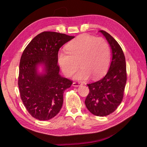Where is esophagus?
I'll return each instance as SVG.
<instances>
[{
    "mask_svg": "<svg viewBox=\"0 0 147 147\" xmlns=\"http://www.w3.org/2000/svg\"><path fill=\"white\" fill-rule=\"evenodd\" d=\"M81 85H82V83H80V82H73V86H80Z\"/></svg>",
    "mask_w": 147,
    "mask_h": 147,
    "instance_id": "1",
    "label": "esophagus"
}]
</instances>
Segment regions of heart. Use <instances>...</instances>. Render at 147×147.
Segmentation results:
<instances>
[{"label": "heart", "instance_id": "b5f03b06", "mask_svg": "<svg viewBox=\"0 0 147 147\" xmlns=\"http://www.w3.org/2000/svg\"><path fill=\"white\" fill-rule=\"evenodd\" d=\"M66 52H59L57 61L62 71L67 77L77 80H85L91 76L98 79L107 71L110 64V48L102 38L81 35L72 40L65 47Z\"/></svg>", "mask_w": 147, "mask_h": 147}]
</instances>
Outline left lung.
I'll use <instances>...</instances> for the list:
<instances>
[{
    "instance_id": "obj_1",
    "label": "left lung",
    "mask_w": 147,
    "mask_h": 147,
    "mask_svg": "<svg viewBox=\"0 0 147 147\" xmlns=\"http://www.w3.org/2000/svg\"><path fill=\"white\" fill-rule=\"evenodd\" d=\"M107 40L112 50L110 67L105 76L97 82L87 84L90 92L85 105L92 114L106 116L114 112L123 98L126 83V65L121 46L110 34L99 31Z\"/></svg>"
}]
</instances>
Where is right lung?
I'll use <instances>...</instances> for the list:
<instances>
[{"label": "right lung", "instance_id": "1", "mask_svg": "<svg viewBox=\"0 0 147 147\" xmlns=\"http://www.w3.org/2000/svg\"><path fill=\"white\" fill-rule=\"evenodd\" d=\"M74 36L44 32L38 34L24 50L20 63L18 86L28 112L40 121L57 115L63 104V93L72 81L59 74V50ZM42 66L43 71L38 72Z\"/></svg>", "mask_w": 147, "mask_h": 147}]
</instances>
